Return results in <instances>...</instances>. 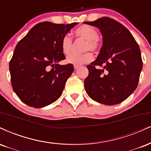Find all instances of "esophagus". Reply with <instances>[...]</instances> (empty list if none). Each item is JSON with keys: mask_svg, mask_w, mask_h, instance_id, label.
I'll return each instance as SVG.
<instances>
[{"mask_svg": "<svg viewBox=\"0 0 151 151\" xmlns=\"http://www.w3.org/2000/svg\"><path fill=\"white\" fill-rule=\"evenodd\" d=\"M73 67H74V69H75V70H76V69H78V68H79L80 65H74Z\"/></svg>", "mask_w": 151, "mask_h": 151, "instance_id": "34e87169", "label": "esophagus"}]
</instances>
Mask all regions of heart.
Returning a JSON list of instances; mask_svg holds the SVG:
<instances>
[{
	"label": "heart",
	"instance_id": "b5f03b06",
	"mask_svg": "<svg viewBox=\"0 0 151 151\" xmlns=\"http://www.w3.org/2000/svg\"><path fill=\"white\" fill-rule=\"evenodd\" d=\"M76 37L86 40L84 51H95L99 47V33L93 27L83 24L75 30ZM61 47L64 54H68L71 51L72 40L68 35H65L62 37L61 41ZM93 60V56L91 53L86 52L83 54H70L65 59L68 63L74 65H82L90 63Z\"/></svg>",
	"mask_w": 151,
	"mask_h": 151
}]
</instances>
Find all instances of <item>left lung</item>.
Here are the masks:
<instances>
[{
    "label": "left lung",
    "mask_w": 151,
    "mask_h": 151,
    "mask_svg": "<svg viewBox=\"0 0 151 151\" xmlns=\"http://www.w3.org/2000/svg\"><path fill=\"white\" fill-rule=\"evenodd\" d=\"M85 24L96 27L102 46L95 61L87 65L85 88L92 100L106 105L124 101L136 89L143 62L139 44L123 24L104 17ZM95 65H104L97 69Z\"/></svg>",
    "instance_id": "obj_1"
}]
</instances>
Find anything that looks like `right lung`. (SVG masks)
<instances>
[{
  "mask_svg": "<svg viewBox=\"0 0 151 151\" xmlns=\"http://www.w3.org/2000/svg\"><path fill=\"white\" fill-rule=\"evenodd\" d=\"M78 24L40 22L17 43L9 64L11 84L27 105L42 108L61 97L74 70L70 63L58 64L65 58L61 41Z\"/></svg>",
  "mask_w": 151,
  "mask_h": 151,
  "instance_id": "right-lung-1",
  "label": "right lung"
}]
</instances>
